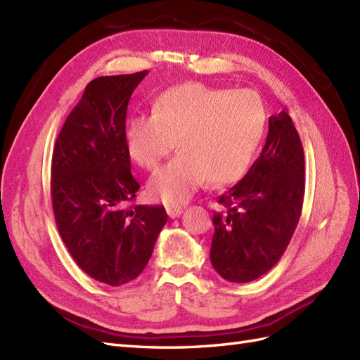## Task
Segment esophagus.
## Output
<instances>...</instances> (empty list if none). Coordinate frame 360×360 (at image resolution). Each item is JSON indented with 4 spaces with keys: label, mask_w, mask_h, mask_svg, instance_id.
Returning a JSON list of instances; mask_svg holds the SVG:
<instances>
[{
    "label": "esophagus",
    "mask_w": 360,
    "mask_h": 360,
    "mask_svg": "<svg viewBox=\"0 0 360 360\" xmlns=\"http://www.w3.org/2000/svg\"><path fill=\"white\" fill-rule=\"evenodd\" d=\"M167 213H169L170 218H178V216L182 213V207H178V205H167L165 207Z\"/></svg>",
    "instance_id": "34e87169"
}]
</instances>
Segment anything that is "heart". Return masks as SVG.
<instances>
[{"label":"heart","instance_id":"obj_1","mask_svg":"<svg viewBox=\"0 0 360 360\" xmlns=\"http://www.w3.org/2000/svg\"><path fill=\"white\" fill-rule=\"evenodd\" d=\"M269 127L265 105L253 91L212 89L196 82L172 87L156 99L152 115L125 125V148L139 167L156 170L179 155L148 184L153 199L181 204L207 181L227 187L247 174Z\"/></svg>","mask_w":360,"mask_h":360}]
</instances>
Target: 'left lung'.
<instances>
[{
  "label": "left lung",
  "instance_id": "8db88e82",
  "mask_svg": "<svg viewBox=\"0 0 360 360\" xmlns=\"http://www.w3.org/2000/svg\"><path fill=\"white\" fill-rule=\"evenodd\" d=\"M304 178L302 142L283 110L269 120L261 155L213 213L210 261L225 281H255L278 264L300 219Z\"/></svg>",
  "mask_w": 360,
  "mask_h": 360
}]
</instances>
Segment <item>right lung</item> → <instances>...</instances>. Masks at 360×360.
I'll return each instance as SVG.
<instances>
[{
  "instance_id": "right-lung-1",
  "label": "right lung",
  "mask_w": 360,
  "mask_h": 360,
  "mask_svg": "<svg viewBox=\"0 0 360 360\" xmlns=\"http://www.w3.org/2000/svg\"><path fill=\"white\" fill-rule=\"evenodd\" d=\"M148 72L90 81L56 138L50 193L58 231L73 261L110 287L146 269L169 216L164 205H130L139 182L125 148V115Z\"/></svg>"
}]
</instances>
